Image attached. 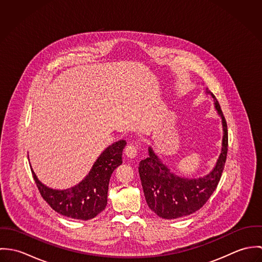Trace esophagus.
I'll return each mask as SVG.
<instances>
[{"label": "esophagus", "instance_id": "1", "mask_svg": "<svg viewBox=\"0 0 262 262\" xmlns=\"http://www.w3.org/2000/svg\"><path fill=\"white\" fill-rule=\"evenodd\" d=\"M125 153L129 158H134L137 155L136 145L134 143H129L125 148Z\"/></svg>", "mask_w": 262, "mask_h": 262}]
</instances>
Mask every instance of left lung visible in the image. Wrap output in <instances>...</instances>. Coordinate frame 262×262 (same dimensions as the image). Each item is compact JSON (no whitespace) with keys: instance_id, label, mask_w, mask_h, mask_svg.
I'll return each instance as SVG.
<instances>
[{"instance_id":"1","label":"left lung","mask_w":262,"mask_h":262,"mask_svg":"<svg viewBox=\"0 0 262 262\" xmlns=\"http://www.w3.org/2000/svg\"><path fill=\"white\" fill-rule=\"evenodd\" d=\"M206 93L212 96L223 126L222 150L213 170L199 179L179 177L162 163L151 146L148 147L149 156L139 163V176L146 203L160 218L178 219L196 212L206 204L220 182L228 151L227 123L216 97L208 89Z\"/></svg>"}]
</instances>
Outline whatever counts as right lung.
I'll return each instance as SVG.
<instances>
[{
	"label": "right lung",
	"mask_w": 262,
	"mask_h": 262,
	"mask_svg": "<svg viewBox=\"0 0 262 262\" xmlns=\"http://www.w3.org/2000/svg\"><path fill=\"white\" fill-rule=\"evenodd\" d=\"M125 140H120L104 150L88 176L75 187L53 189L44 186L32 170L42 198L58 214L76 220H90L105 210L109 182L113 171L122 164Z\"/></svg>",
	"instance_id": "right-lung-1"
}]
</instances>
